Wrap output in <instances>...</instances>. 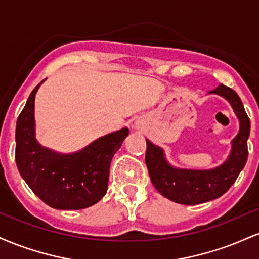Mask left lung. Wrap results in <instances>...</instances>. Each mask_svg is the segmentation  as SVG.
<instances>
[{"label": "left lung", "mask_w": 259, "mask_h": 259, "mask_svg": "<svg viewBox=\"0 0 259 259\" xmlns=\"http://www.w3.org/2000/svg\"><path fill=\"white\" fill-rule=\"evenodd\" d=\"M208 94L219 95L233 107L240 123L237 135L231 141L228 158L212 169H185L173 167L165 158L164 150L146 139V165L154 187L168 200L180 204H198L215 200L230 189L242 170L248 157L247 140L249 119L239 95L221 84Z\"/></svg>", "instance_id": "left-lung-1"}]
</instances>
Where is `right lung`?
<instances>
[{
    "label": "right lung",
    "mask_w": 259,
    "mask_h": 259,
    "mask_svg": "<svg viewBox=\"0 0 259 259\" xmlns=\"http://www.w3.org/2000/svg\"><path fill=\"white\" fill-rule=\"evenodd\" d=\"M31 91L17 120L16 162L20 175L35 195L56 209H84L97 203L108 187L113 156L129 129L107 134L73 153L42 146L35 133V95Z\"/></svg>",
    "instance_id": "1"
}]
</instances>
